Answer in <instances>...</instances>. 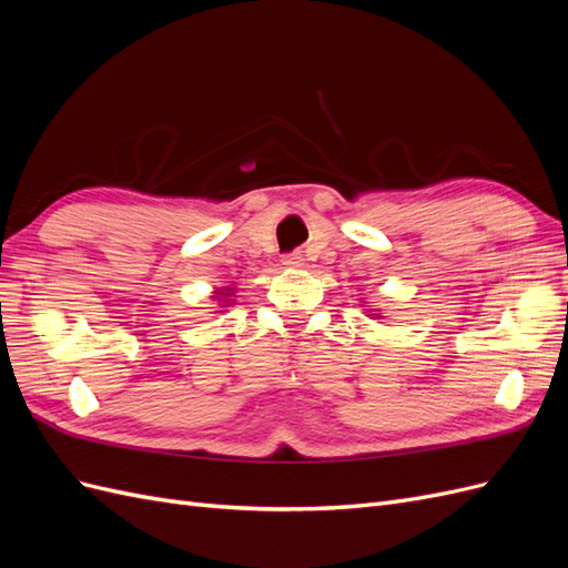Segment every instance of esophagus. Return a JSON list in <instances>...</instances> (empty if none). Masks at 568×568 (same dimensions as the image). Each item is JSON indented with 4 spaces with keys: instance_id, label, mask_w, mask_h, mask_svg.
Returning a JSON list of instances; mask_svg holds the SVG:
<instances>
[{
    "instance_id": "1",
    "label": "esophagus",
    "mask_w": 568,
    "mask_h": 568,
    "mask_svg": "<svg viewBox=\"0 0 568 568\" xmlns=\"http://www.w3.org/2000/svg\"><path fill=\"white\" fill-rule=\"evenodd\" d=\"M282 263H284L286 267H301V265H303V255H301V253H286V255L282 257Z\"/></svg>"
}]
</instances>
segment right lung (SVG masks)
<instances>
[{
    "instance_id": "add662e5",
    "label": "right lung",
    "mask_w": 568,
    "mask_h": 568,
    "mask_svg": "<svg viewBox=\"0 0 568 568\" xmlns=\"http://www.w3.org/2000/svg\"><path fill=\"white\" fill-rule=\"evenodd\" d=\"M225 296H227V294H225Z\"/></svg>"
}]
</instances>
